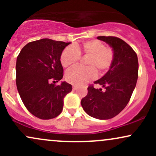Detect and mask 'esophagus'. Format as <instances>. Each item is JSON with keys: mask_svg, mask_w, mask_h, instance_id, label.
I'll list each match as a JSON object with an SVG mask.
<instances>
[{"mask_svg": "<svg viewBox=\"0 0 156 156\" xmlns=\"http://www.w3.org/2000/svg\"><path fill=\"white\" fill-rule=\"evenodd\" d=\"M77 89H78V87H77V86H73V89L74 91H76Z\"/></svg>", "mask_w": 156, "mask_h": 156, "instance_id": "1", "label": "esophagus"}]
</instances>
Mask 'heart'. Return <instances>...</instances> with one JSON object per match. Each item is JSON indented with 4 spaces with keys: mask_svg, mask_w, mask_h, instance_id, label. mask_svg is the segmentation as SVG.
Returning a JSON list of instances; mask_svg holds the SVG:
<instances>
[{
    "mask_svg": "<svg viewBox=\"0 0 156 156\" xmlns=\"http://www.w3.org/2000/svg\"><path fill=\"white\" fill-rule=\"evenodd\" d=\"M80 55L88 56L86 59L87 67H77L66 73L67 82L74 85H81L92 80L98 75H103L108 70L113 63L114 53L111 48L105 47L99 40H90L81 45L69 46L61 55L60 61L64 68H71L76 65Z\"/></svg>",
    "mask_w": 156,
    "mask_h": 156,
    "instance_id": "b5f03b06",
    "label": "heart"
}]
</instances>
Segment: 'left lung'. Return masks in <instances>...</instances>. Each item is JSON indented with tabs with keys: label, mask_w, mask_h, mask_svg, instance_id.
Returning <instances> with one entry per match:
<instances>
[{
	"label": "left lung",
	"mask_w": 156,
	"mask_h": 156,
	"mask_svg": "<svg viewBox=\"0 0 156 156\" xmlns=\"http://www.w3.org/2000/svg\"><path fill=\"white\" fill-rule=\"evenodd\" d=\"M106 42L114 53L113 63L105 74L94 83L105 89L88 87V94L81 100L84 112L98 119H112L129 102L138 79L139 62L136 53L122 39L115 37H98Z\"/></svg>",
	"instance_id": "left-lung-1"
}]
</instances>
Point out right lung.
<instances>
[{"mask_svg":"<svg viewBox=\"0 0 156 156\" xmlns=\"http://www.w3.org/2000/svg\"><path fill=\"white\" fill-rule=\"evenodd\" d=\"M71 42L42 39L28 43L16 62V84L23 104L41 119L56 117L62 112L64 98L72 91V85L63 81L64 69L60 58Z\"/></svg>","mask_w":156,"mask_h":156,"instance_id":"add662e5","label":"right lung"}]
</instances>
